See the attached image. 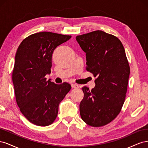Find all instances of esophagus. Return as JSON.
Returning <instances> with one entry per match:
<instances>
[{
	"instance_id": "34e87169",
	"label": "esophagus",
	"mask_w": 148,
	"mask_h": 148,
	"mask_svg": "<svg viewBox=\"0 0 148 148\" xmlns=\"http://www.w3.org/2000/svg\"><path fill=\"white\" fill-rule=\"evenodd\" d=\"M71 85V87H72L73 88H79V86H78V85L77 84L72 83Z\"/></svg>"
}]
</instances>
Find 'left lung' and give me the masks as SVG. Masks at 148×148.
I'll list each match as a JSON object with an SVG mask.
<instances>
[{"label":"left lung","mask_w":148,"mask_h":148,"mask_svg":"<svg viewBox=\"0 0 148 148\" xmlns=\"http://www.w3.org/2000/svg\"><path fill=\"white\" fill-rule=\"evenodd\" d=\"M76 39L86 53V70L96 77L95 88H82L80 115L89 126H104L117 117L126 97L130 69L125 49L118 38L100 30Z\"/></svg>","instance_id":"left-lung-1"}]
</instances>
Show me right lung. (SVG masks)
Returning <instances> with one entry per match:
<instances>
[{
    "instance_id": "right-lung-1",
    "label": "right lung",
    "mask_w": 148,
    "mask_h": 148,
    "mask_svg": "<svg viewBox=\"0 0 148 148\" xmlns=\"http://www.w3.org/2000/svg\"><path fill=\"white\" fill-rule=\"evenodd\" d=\"M71 36L52 32L29 35L21 42L15 57L12 81L18 106L29 122L46 127L54 122L59 105L71 89L64 82L47 81L54 49Z\"/></svg>"
}]
</instances>
